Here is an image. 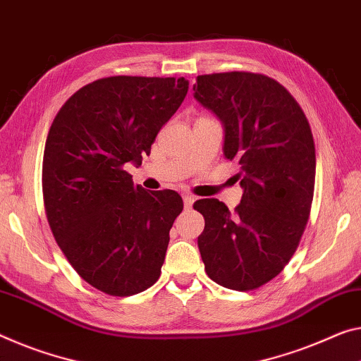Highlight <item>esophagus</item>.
I'll use <instances>...</instances> for the list:
<instances>
[{"instance_id":"esophagus-1","label":"esophagus","mask_w":361,"mask_h":361,"mask_svg":"<svg viewBox=\"0 0 361 361\" xmlns=\"http://www.w3.org/2000/svg\"><path fill=\"white\" fill-rule=\"evenodd\" d=\"M193 202H195V198H193L192 195H184V207H185L187 209L192 208Z\"/></svg>"}]
</instances>
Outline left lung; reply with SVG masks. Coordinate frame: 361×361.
<instances>
[{"instance_id": "left-lung-1", "label": "left lung", "mask_w": 361, "mask_h": 361, "mask_svg": "<svg viewBox=\"0 0 361 361\" xmlns=\"http://www.w3.org/2000/svg\"><path fill=\"white\" fill-rule=\"evenodd\" d=\"M195 97L224 126V157L240 166L243 195L234 213L216 198L203 214L198 248L216 284L253 290L281 273L308 223L314 190V142L286 87L255 72L198 75Z\"/></svg>"}]
</instances>
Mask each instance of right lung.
I'll use <instances>...</instances> for the list:
<instances>
[{"mask_svg":"<svg viewBox=\"0 0 361 361\" xmlns=\"http://www.w3.org/2000/svg\"><path fill=\"white\" fill-rule=\"evenodd\" d=\"M187 90L184 77H104L77 90L49 127L48 224L77 274L108 295H135L161 274L184 203L174 190L134 185L124 166L142 164Z\"/></svg>","mask_w":361,"mask_h":361,"instance_id":"right-lung-1","label":"right lung"}]
</instances>
